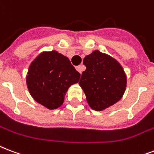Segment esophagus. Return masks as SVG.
Listing matches in <instances>:
<instances>
[{
  "label": "esophagus",
  "mask_w": 154,
  "mask_h": 154,
  "mask_svg": "<svg viewBox=\"0 0 154 154\" xmlns=\"http://www.w3.org/2000/svg\"><path fill=\"white\" fill-rule=\"evenodd\" d=\"M85 66L84 65H79V66H77L76 67V69H77V71L80 72V73H82L84 70H85Z\"/></svg>",
  "instance_id": "1"
}]
</instances>
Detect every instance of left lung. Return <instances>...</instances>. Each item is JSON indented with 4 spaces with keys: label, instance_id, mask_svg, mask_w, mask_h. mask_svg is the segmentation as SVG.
<instances>
[{
    "label": "left lung",
    "instance_id": "8db88e82",
    "mask_svg": "<svg viewBox=\"0 0 154 154\" xmlns=\"http://www.w3.org/2000/svg\"><path fill=\"white\" fill-rule=\"evenodd\" d=\"M83 64L86 69L82 72L79 85L91 108L103 111L122 98L126 89V75L115 59L94 51L85 56Z\"/></svg>",
    "mask_w": 154,
    "mask_h": 154
}]
</instances>
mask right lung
<instances>
[{"label": "right lung", "instance_id": "right-lung-1", "mask_svg": "<svg viewBox=\"0 0 154 154\" xmlns=\"http://www.w3.org/2000/svg\"><path fill=\"white\" fill-rule=\"evenodd\" d=\"M80 76L66 56L51 51L41 53L30 64L26 84L36 102L53 110L63 104L68 89Z\"/></svg>", "mask_w": 154, "mask_h": 154}]
</instances>
